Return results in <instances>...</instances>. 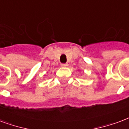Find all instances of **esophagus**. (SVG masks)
Masks as SVG:
<instances>
[{
    "label": "esophagus",
    "instance_id": "34e87169",
    "mask_svg": "<svg viewBox=\"0 0 129 129\" xmlns=\"http://www.w3.org/2000/svg\"><path fill=\"white\" fill-rule=\"evenodd\" d=\"M61 66L62 67H67L68 66V63H61Z\"/></svg>",
    "mask_w": 129,
    "mask_h": 129
}]
</instances>
